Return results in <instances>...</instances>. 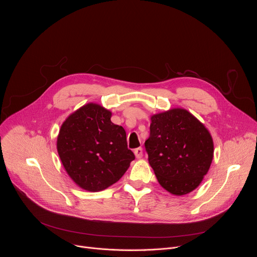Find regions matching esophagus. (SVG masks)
I'll use <instances>...</instances> for the list:
<instances>
[{"mask_svg": "<svg viewBox=\"0 0 257 257\" xmlns=\"http://www.w3.org/2000/svg\"><path fill=\"white\" fill-rule=\"evenodd\" d=\"M134 155L137 159H141L142 156H143V152H142V149L141 148H138V149H135L134 150Z\"/></svg>", "mask_w": 257, "mask_h": 257, "instance_id": "34e87169", "label": "esophagus"}]
</instances>
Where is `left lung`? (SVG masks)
<instances>
[{"instance_id":"left-lung-1","label":"left lung","mask_w":257,"mask_h":257,"mask_svg":"<svg viewBox=\"0 0 257 257\" xmlns=\"http://www.w3.org/2000/svg\"><path fill=\"white\" fill-rule=\"evenodd\" d=\"M151 120V134L144 145L161 186L174 195L193 191L213 158L208 130L184 108H172Z\"/></svg>"}]
</instances>
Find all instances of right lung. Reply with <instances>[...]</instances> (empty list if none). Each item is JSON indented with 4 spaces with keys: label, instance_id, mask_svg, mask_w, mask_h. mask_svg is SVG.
<instances>
[{
    "label": "right lung",
    "instance_id": "add662e5",
    "mask_svg": "<svg viewBox=\"0 0 257 257\" xmlns=\"http://www.w3.org/2000/svg\"><path fill=\"white\" fill-rule=\"evenodd\" d=\"M111 117L108 109L90 102L61 126L59 157L70 178L84 190L95 192L113 185L135 159L124 128L112 123Z\"/></svg>",
    "mask_w": 257,
    "mask_h": 257
}]
</instances>
